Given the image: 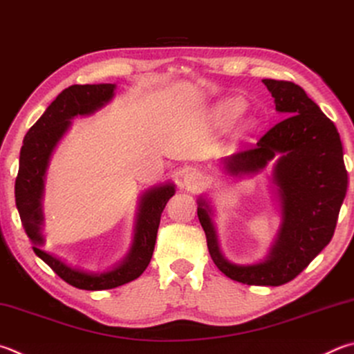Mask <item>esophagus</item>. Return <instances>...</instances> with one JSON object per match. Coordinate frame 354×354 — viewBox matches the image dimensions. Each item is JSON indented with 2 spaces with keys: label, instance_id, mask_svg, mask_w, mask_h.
Returning a JSON list of instances; mask_svg holds the SVG:
<instances>
[{
  "label": "esophagus",
  "instance_id": "1",
  "mask_svg": "<svg viewBox=\"0 0 354 354\" xmlns=\"http://www.w3.org/2000/svg\"><path fill=\"white\" fill-rule=\"evenodd\" d=\"M184 184L189 189H198L199 185L204 184V176L199 171H189L184 175Z\"/></svg>",
  "mask_w": 354,
  "mask_h": 354
}]
</instances>
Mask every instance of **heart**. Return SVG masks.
<instances>
[{"instance_id": "1", "label": "heart", "mask_w": 354, "mask_h": 354, "mask_svg": "<svg viewBox=\"0 0 354 354\" xmlns=\"http://www.w3.org/2000/svg\"><path fill=\"white\" fill-rule=\"evenodd\" d=\"M243 110H244V102L241 99L234 97V99L223 100L220 105H216L212 115H214V120L218 125H229L230 122L239 118ZM254 125H255V120L252 118H248V119H243L240 128L241 131H249L252 130Z\"/></svg>"}]
</instances>
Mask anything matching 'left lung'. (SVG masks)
Instances as JSON below:
<instances>
[{"label":"left lung","mask_w":354,"mask_h":354,"mask_svg":"<svg viewBox=\"0 0 354 354\" xmlns=\"http://www.w3.org/2000/svg\"><path fill=\"white\" fill-rule=\"evenodd\" d=\"M263 83L285 119L254 149L223 159L221 167L234 178L269 169L280 226L268 255L250 265L227 260L218 241L210 199L201 195L196 203L216 268L240 283L280 286L297 277L331 241L348 176L337 128L317 104L292 82L265 79Z\"/></svg>","instance_id":"obj_1"}]
</instances>
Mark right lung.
<instances>
[{"label":"right lung","instance_id":"right-lung-1","mask_svg":"<svg viewBox=\"0 0 354 354\" xmlns=\"http://www.w3.org/2000/svg\"><path fill=\"white\" fill-rule=\"evenodd\" d=\"M115 85H73L57 95L46 111L24 136L20 151V169L15 181V203L24 232L37 257L46 263L66 283L86 291L118 288L142 274L155 250L160 215L169 199L175 195V183L167 181L142 192L139 196L133 241L124 260L102 272L85 271L69 265L55 254L43 250V196L49 160L57 145L69 131L73 119L86 118L102 110L114 97Z\"/></svg>","mask_w":354,"mask_h":354}]
</instances>
